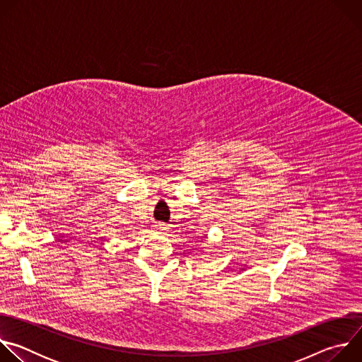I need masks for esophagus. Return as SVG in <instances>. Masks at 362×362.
<instances>
[{"mask_svg": "<svg viewBox=\"0 0 362 362\" xmlns=\"http://www.w3.org/2000/svg\"><path fill=\"white\" fill-rule=\"evenodd\" d=\"M156 229H158V230H163L165 228H163V225H162V223H159V225H156Z\"/></svg>", "mask_w": 362, "mask_h": 362, "instance_id": "1", "label": "esophagus"}]
</instances>
